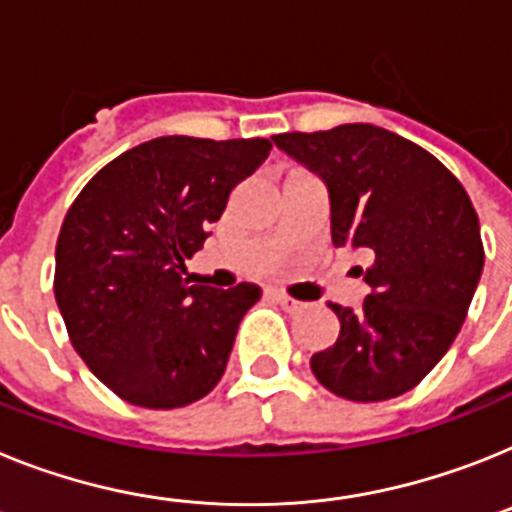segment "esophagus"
Returning <instances> with one entry per match:
<instances>
[{"instance_id": "obj_1", "label": "esophagus", "mask_w": 512, "mask_h": 512, "mask_svg": "<svg viewBox=\"0 0 512 512\" xmlns=\"http://www.w3.org/2000/svg\"><path fill=\"white\" fill-rule=\"evenodd\" d=\"M272 295H274V300H277V303L287 310V313H298V310L305 308V303L290 298V295H287V292H282V290H272Z\"/></svg>"}]
</instances>
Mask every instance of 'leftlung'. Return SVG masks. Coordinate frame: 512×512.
I'll return each mask as SVG.
<instances>
[{
    "label": "left lung",
    "instance_id": "1",
    "mask_svg": "<svg viewBox=\"0 0 512 512\" xmlns=\"http://www.w3.org/2000/svg\"><path fill=\"white\" fill-rule=\"evenodd\" d=\"M329 189L334 246L370 256L360 310L329 303L334 347L310 357L323 388L349 401L412 391L451 349L484 266L479 217L438 157L373 124L272 137Z\"/></svg>",
    "mask_w": 512,
    "mask_h": 512
}]
</instances>
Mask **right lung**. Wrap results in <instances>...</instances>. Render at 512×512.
<instances>
[{
	"mask_svg": "<svg viewBox=\"0 0 512 512\" xmlns=\"http://www.w3.org/2000/svg\"><path fill=\"white\" fill-rule=\"evenodd\" d=\"M269 150L261 137H157L100 168L69 207L56 305L77 355L129 404L176 409L220 383L261 290L189 285L186 259Z\"/></svg>",
	"mask_w": 512,
	"mask_h": 512,
	"instance_id": "right-lung-1",
	"label": "right lung"
}]
</instances>
